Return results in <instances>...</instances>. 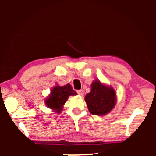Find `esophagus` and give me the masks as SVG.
<instances>
[{
    "label": "esophagus",
    "mask_w": 156,
    "mask_h": 156,
    "mask_svg": "<svg viewBox=\"0 0 156 156\" xmlns=\"http://www.w3.org/2000/svg\"><path fill=\"white\" fill-rule=\"evenodd\" d=\"M77 93H78V94H79V95L82 96L83 94V90H82V89H80V90L77 91Z\"/></svg>",
    "instance_id": "1"
}]
</instances>
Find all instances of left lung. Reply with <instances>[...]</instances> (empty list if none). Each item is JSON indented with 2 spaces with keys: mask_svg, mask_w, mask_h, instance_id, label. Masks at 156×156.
<instances>
[{
  "mask_svg": "<svg viewBox=\"0 0 156 156\" xmlns=\"http://www.w3.org/2000/svg\"><path fill=\"white\" fill-rule=\"evenodd\" d=\"M85 101L91 114L103 116L115 106L117 96L113 87L96 79L91 85V92L85 96Z\"/></svg>",
  "mask_w": 156,
  "mask_h": 156,
  "instance_id": "1",
  "label": "left lung"
}]
</instances>
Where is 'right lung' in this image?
<instances>
[{
	"label": "right lung",
	"mask_w": 156,
	"mask_h": 156,
	"mask_svg": "<svg viewBox=\"0 0 156 156\" xmlns=\"http://www.w3.org/2000/svg\"><path fill=\"white\" fill-rule=\"evenodd\" d=\"M76 94V92L73 90L69 83L62 87L56 85L51 89V94L46 98L44 103L49 108L53 109V111L56 113H60L68 98Z\"/></svg>",
	"instance_id": "right-lung-1"
}]
</instances>
